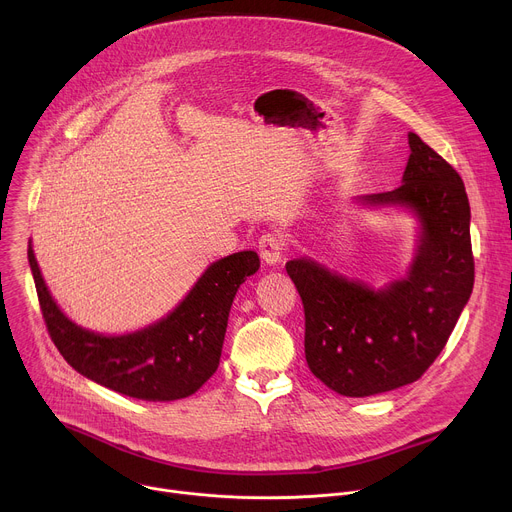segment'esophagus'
Here are the masks:
<instances>
[{
  "mask_svg": "<svg viewBox=\"0 0 512 512\" xmlns=\"http://www.w3.org/2000/svg\"><path fill=\"white\" fill-rule=\"evenodd\" d=\"M285 253V239L279 233H267L259 239V255L265 265H277Z\"/></svg>",
  "mask_w": 512,
  "mask_h": 512,
  "instance_id": "esophagus-1",
  "label": "esophagus"
}]
</instances>
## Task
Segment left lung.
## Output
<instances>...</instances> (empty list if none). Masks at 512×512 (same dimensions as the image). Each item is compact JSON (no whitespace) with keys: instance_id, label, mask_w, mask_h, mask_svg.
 I'll list each match as a JSON object with an SVG mask.
<instances>
[{"instance_id":"8db88e82","label":"left lung","mask_w":512,"mask_h":512,"mask_svg":"<svg viewBox=\"0 0 512 512\" xmlns=\"http://www.w3.org/2000/svg\"><path fill=\"white\" fill-rule=\"evenodd\" d=\"M401 186L350 204L403 208L417 221L403 277L373 287L312 257L285 263L306 314L310 371L344 397H371L417 381L440 354L474 287L470 204L460 174L413 131Z\"/></svg>"}]
</instances>
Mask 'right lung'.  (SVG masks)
Segmentation results:
<instances>
[{"mask_svg": "<svg viewBox=\"0 0 512 512\" xmlns=\"http://www.w3.org/2000/svg\"><path fill=\"white\" fill-rule=\"evenodd\" d=\"M28 261L46 328L64 360L89 381L143 401L190 397L216 373L233 300L259 269L255 251L227 255L210 263L158 322L127 334H101L72 322L54 302L32 241Z\"/></svg>", "mask_w": 512, "mask_h": 512, "instance_id": "add662e5", "label": "right lung"}]
</instances>
